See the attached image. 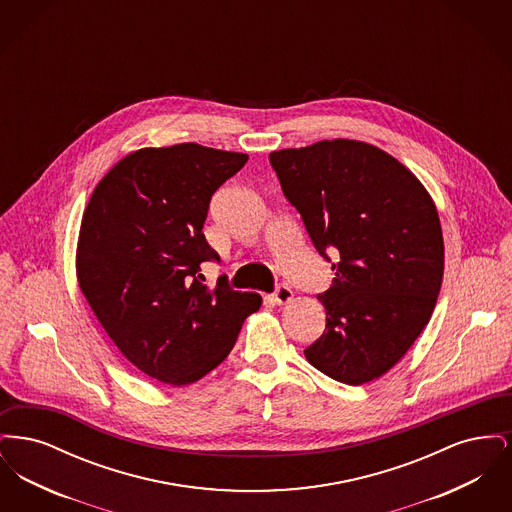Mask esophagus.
<instances>
[{
    "label": "esophagus",
    "instance_id": "1",
    "mask_svg": "<svg viewBox=\"0 0 512 512\" xmlns=\"http://www.w3.org/2000/svg\"><path fill=\"white\" fill-rule=\"evenodd\" d=\"M293 299V292L288 288V286H278L276 288V292L272 293V301L276 303V305H284V303H290Z\"/></svg>",
    "mask_w": 512,
    "mask_h": 512
}]
</instances>
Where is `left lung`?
<instances>
[{"label":"left lung","instance_id":"left-lung-1","mask_svg":"<svg viewBox=\"0 0 512 512\" xmlns=\"http://www.w3.org/2000/svg\"><path fill=\"white\" fill-rule=\"evenodd\" d=\"M268 159L318 253L338 251L336 278L318 295L326 330L305 357L363 386L403 359L434 313L443 278L436 203L403 163L366 142L322 140Z\"/></svg>","mask_w":512,"mask_h":512}]
</instances>
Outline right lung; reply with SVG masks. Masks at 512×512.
Returning <instances> with one entry per match:
<instances>
[{
	"label": "right lung",
	"mask_w": 512,
	"mask_h": 512,
	"mask_svg": "<svg viewBox=\"0 0 512 512\" xmlns=\"http://www.w3.org/2000/svg\"><path fill=\"white\" fill-rule=\"evenodd\" d=\"M245 153L144 147L99 180L78 232L76 278L107 336L144 374L188 386L228 357L259 293L199 282L211 195Z\"/></svg>",
	"instance_id": "right-lung-1"
}]
</instances>
